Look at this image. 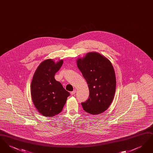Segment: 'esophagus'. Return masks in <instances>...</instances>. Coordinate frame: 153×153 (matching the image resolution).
Returning <instances> with one entry per match:
<instances>
[{
    "mask_svg": "<svg viewBox=\"0 0 153 153\" xmlns=\"http://www.w3.org/2000/svg\"><path fill=\"white\" fill-rule=\"evenodd\" d=\"M76 92V89H74V90H73V91H72V92H71V94L72 95H74Z\"/></svg>",
    "mask_w": 153,
    "mask_h": 153,
    "instance_id": "34e87169",
    "label": "esophagus"
}]
</instances>
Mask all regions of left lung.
Segmentation results:
<instances>
[{
    "label": "left lung",
    "mask_w": 153,
    "mask_h": 153,
    "mask_svg": "<svg viewBox=\"0 0 153 153\" xmlns=\"http://www.w3.org/2000/svg\"><path fill=\"white\" fill-rule=\"evenodd\" d=\"M77 64L89 91L88 99L81 102L85 111L100 114L109 107L116 89V77L113 66L107 58L91 52L77 60Z\"/></svg>",
    "instance_id": "1"
}]
</instances>
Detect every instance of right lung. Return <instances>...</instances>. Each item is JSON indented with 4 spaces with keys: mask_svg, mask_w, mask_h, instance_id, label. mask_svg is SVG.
<instances>
[{
    "mask_svg": "<svg viewBox=\"0 0 153 153\" xmlns=\"http://www.w3.org/2000/svg\"><path fill=\"white\" fill-rule=\"evenodd\" d=\"M63 61L55 63L45 60L37 68L31 84V95L37 110L44 117H54L60 113L70 95L54 75L62 66Z\"/></svg>",
    "mask_w": 153,
    "mask_h": 153,
    "instance_id": "right-lung-1",
    "label": "right lung"
}]
</instances>
